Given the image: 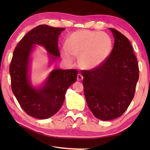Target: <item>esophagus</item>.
<instances>
[{
    "label": "esophagus",
    "instance_id": "esophagus-1",
    "mask_svg": "<svg viewBox=\"0 0 150 150\" xmlns=\"http://www.w3.org/2000/svg\"><path fill=\"white\" fill-rule=\"evenodd\" d=\"M82 79H83V77H82V75L81 74H78L77 75V81H81L82 80Z\"/></svg>",
    "mask_w": 150,
    "mask_h": 150
}]
</instances>
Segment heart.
<instances>
[{
	"label": "heart",
	"instance_id": "heart-1",
	"mask_svg": "<svg viewBox=\"0 0 150 150\" xmlns=\"http://www.w3.org/2000/svg\"><path fill=\"white\" fill-rule=\"evenodd\" d=\"M112 48V40L107 33L82 30L70 35L61 54L69 62L73 61L74 56L79 57V64L82 68L92 69L103 64Z\"/></svg>",
	"mask_w": 150,
	"mask_h": 150
}]
</instances>
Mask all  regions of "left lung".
Returning a JSON list of instances; mask_svg holds the SVG:
<instances>
[{"instance_id": "left-lung-1", "label": "left lung", "mask_w": 150, "mask_h": 150, "mask_svg": "<svg viewBox=\"0 0 150 150\" xmlns=\"http://www.w3.org/2000/svg\"><path fill=\"white\" fill-rule=\"evenodd\" d=\"M115 43L110 56L100 66L82 70L86 100L93 115L110 120L125 112L134 97L139 80L137 59L128 38L110 28Z\"/></svg>"}]
</instances>
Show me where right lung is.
<instances>
[{"mask_svg": "<svg viewBox=\"0 0 150 150\" xmlns=\"http://www.w3.org/2000/svg\"><path fill=\"white\" fill-rule=\"evenodd\" d=\"M64 30L39 25L25 35L13 54L9 65L13 93L22 110L37 119H46L55 115L64 101L66 90L77 80L76 69H57L51 71L42 86L36 88L28 76L30 56L35 44L44 46L55 60L56 56L60 57L59 36Z\"/></svg>", "mask_w": 150, "mask_h": 150, "instance_id": "obj_1", "label": "right lung"}]
</instances>
